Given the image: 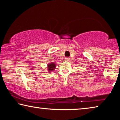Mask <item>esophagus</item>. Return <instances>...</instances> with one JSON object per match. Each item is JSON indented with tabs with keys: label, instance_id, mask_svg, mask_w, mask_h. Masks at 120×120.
Returning a JSON list of instances; mask_svg holds the SVG:
<instances>
[{
	"label": "esophagus",
	"instance_id": "obj_1",
	"mask_svg": "<svg viewBox=\"0 0 120 120\" xmlns=\"http://www.w3.org/2000/svg\"><path fill=\"white\" fill-rule=\"evenodd\" d=\"M64 60L65 61H69L70 60V58L69 57H66L64 58Z\"/></svg>",
	"mask_w": 120,
	"mask_h": 120
}]
</instances>
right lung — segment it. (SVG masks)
Wrapping results in <instances>:
<instances>
[{"label": "right lung", "instance_id": "1", "mask_svg": "<svg viewBox=\"0 0 120 120\" xmlns=\"http://www.w3.org/2000/svg\"><path fill=\"white\" fill-rule=\"evenodd\" d=\"M56 65L53 62H51L49 64H48V71L49 72H51L53 71L54 69L56 68Z\"/></svg>", "mask_w": 120, "mask_h": 120}]
</instances>
